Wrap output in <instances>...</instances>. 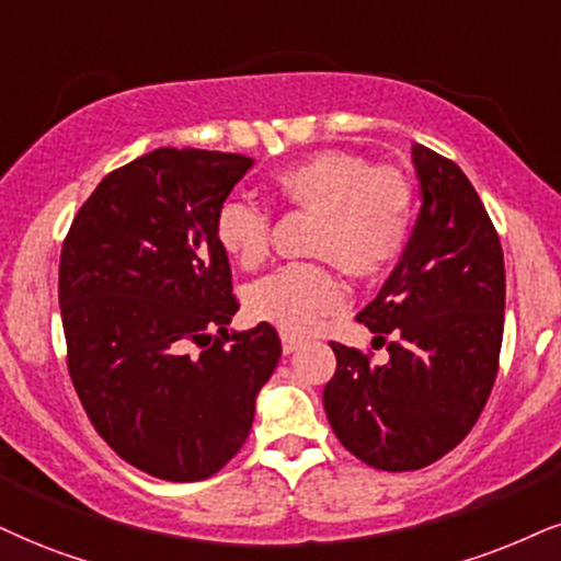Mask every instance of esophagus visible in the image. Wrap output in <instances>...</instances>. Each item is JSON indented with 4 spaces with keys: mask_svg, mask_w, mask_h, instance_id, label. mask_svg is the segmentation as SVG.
<instances>
[{
    "mask_svg": "<svg viewBox=\"0 0 561 561\" xmlns=\"http://www.w3.org/2000/svg\"><path fill=\"white\" fill-rule=\"evenodd\" d=\"M280 343H283V354H294V351L301 345V337L283 333V335H280Z\"/></svg>",
    "mask_w": 561,
    "mask_h": 561,
    "instance_id": "obj_1",
    "label": "esophagus"
}]
</instances>
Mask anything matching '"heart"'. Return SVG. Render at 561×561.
<instances>
[{
    "label": "heart",
    "instance_id": "heart-1",
    "mask_svg": "<svg viewBox=\"0 0 561 561\" xmlns=\"http://www.w3.org/2000/svg\"><path fill=\"white\" fill-rule=\"evenodd\" d=\"M280 205L317 216L312 254L324 262H296L275 270L249 291L254 320L304 335L345 304V286L332 263L354 278H377L405 252L416 224V192L396 169H375L366 158L324 150L286 165L270 179ZM273 218L247 199H226L216 213V239L244 270L270 254ZM330 259L334 261L329 262Z\"/></svg>",
    "mask_w": 561,
    "mask_h": 561
}]
</instances>
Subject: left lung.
<instances>
[{"label": "left lung", "mask_w": 561, "mask_h": 561, "mask_svg": "<svg viewBox=\"0 0 561 561\" xmlns=\"http://www.w3.org/2000/svg\"><path fill=\"white\" fill-rule=\"evenodd\" d=\"M424 205L398 267L358 322L387 345L330 341L322 403L341 445L377 471L432 466L471 434L500 371L504 254L473 184L449 158L413 145Z\"/></svg>", "instance_id": "left-lung-1"}]
</instances>
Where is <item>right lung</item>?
Instances as JSON below:
<instances>
[{
	"mask_svg": "<svg viewBox=\"0 0 561 561\" xmlns=\"http://www.w3.org/2000/svg\"><path fill=\"white\" fill-rule=\"evenodd\" d=\"M249 169L158 148L103 176L61 244L69 379L101 439L156 479L218 473L280 358L273 324L228 333L239 299L216 213Z\"/></svg>",
	"mask_w": 561,
	"mask_h": 561,
	"instance_id": "right-lung-1",
	"label": "right lung"
}]
</instances>
